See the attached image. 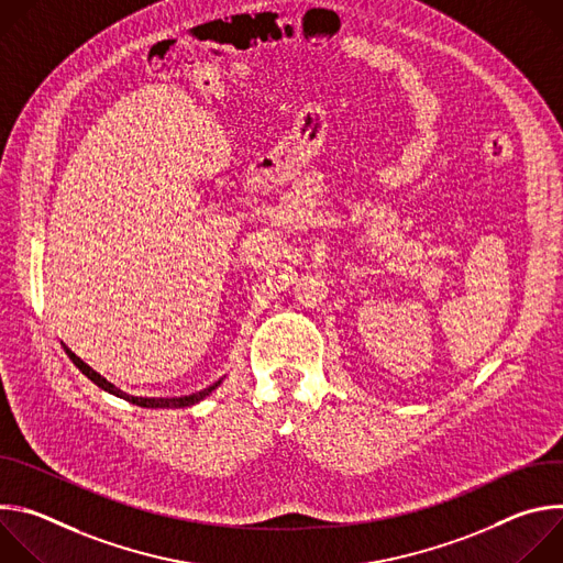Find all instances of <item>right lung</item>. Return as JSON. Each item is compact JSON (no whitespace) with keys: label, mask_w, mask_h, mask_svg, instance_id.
Returning <instances> with one entry per match:
<instances>
[{"label":"right lung","mask_w":563,"mask_h":563,"mask_svg":"<svg viewBox=\"0 0 563 563\" xmlns=\"http://www.w3.org/2000/svg\"><path fill=\"white\" fill-rule=\"evenodd\" d=\"M64 352L68 354V358L75 363V367L82 372L87 378H91L98 387H102L104 391H109V394H115V396H120V398H124V400H129V404H133V406H140V408H189V406H196V404H200V400L205 398V396H209L222 380H216L213 385H209V387H205V389H200V391H196V394H189V396H174V398H148V396H131V394H126V391H122L120 387H115L113 383H109L102 374H98L93 367H89L82 358L79 356H75L66 345H64Z\"/></svg>","instance_id":"obj_1"}]
</instances>
